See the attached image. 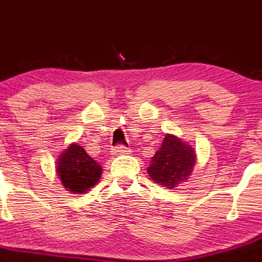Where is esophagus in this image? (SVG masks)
<instances>
[{
	"label": "esophagus",
	"mask_w": 262,
	"mask_h": 262,
	"mask_svg": "<svg viewBox=\"0 0 262 262\" xmlns=\"http://www.w3.org/2000/svg\"><path fill=\"white\" fill-rule=\"evenodd\" d=\"M130 152V148H128V147H125L124 144H118V146H115L113 148V154L114 155H126Z\"/></svg>",
	"instance_id": "1"
}]
</instances>
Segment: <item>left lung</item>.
I'll return each mask as SVG.
<instances>
[{
	"mask_svg": "<svg viewBox=\"0 0 262 262\" xmlns=\"http://www.w3.org/2000/svg\"><path fill=\"white\" fill-rule=\"evenodd\" d=\"M195 164V154L189 144L167 134L152 157L147 172L152 180L167 188H175L189 178Z\"/></svg>",
	"mask_w": 262,
	"mask_h": 262,
	"instance_id": "1",
	"label": "left lung"
}]
</instances>
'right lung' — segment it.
Returning <instances> with one entry per match:
<instances>
[{
	"label": "right lung",
	"mask_w": 262,
	"mask_h": 262,
	"mask_svg": "<svg viewBox=\"0 0 262 262\" xmlns=\"http://www.w3.org/2000/svg\"><path fill=\"white\" fill-rule=\"evenodd\" d=\"M56 167L63 187L74 193H84L92 188L102 172L101 165L78 144H72L62 152Z\"/></svg>",
	"instance_id": "add662e5"
}]
</instances>
